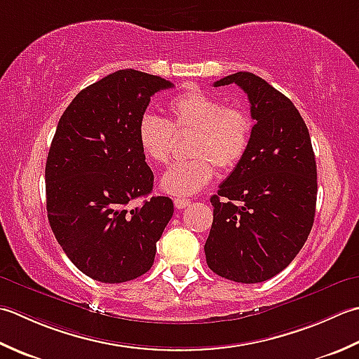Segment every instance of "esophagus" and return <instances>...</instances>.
<instances>
[{
	"mask_svg": "<svg viewBox=\"0 0 359 359\" xmlns=\"http://www.w3.org/2000/svg\"><path fill=\"white\" fill-rule=\"evenodd\" d=\"M173 204L177 209H186L187 206H190V201L186 198H175Z\"/></svg>",
	"mask_w": 359,
	"mask_h": 359,
	"instance_id": "1",
	"label": "esophagus"
}]
</instances>
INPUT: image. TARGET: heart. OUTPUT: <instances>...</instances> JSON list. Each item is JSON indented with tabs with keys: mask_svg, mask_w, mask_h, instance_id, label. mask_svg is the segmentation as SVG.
I'll return each instance as SVG.
<instances>
[{
	"mask_svg": "<svg viewBox=\"0 0 359 359\" xmlns=\"http://www.w3.org/2000/svg\"><path fill=\"white\" fill-rule=\"evenodd\" d=\"M170 122L144 114L137 123V145L153 164L169 163L175 133H194L187 161L173 164L159 184L164 192L189 196L200 192L215 177L236 169L250 147L252 121L243 108L226 107L222 99L201 90H187L169 102Z\"/></svg>",
	"mask_w": 359,
	"mask_h": 359,
	"instance_id": "heart-1",
	"label": "heart"
}]
</instances>
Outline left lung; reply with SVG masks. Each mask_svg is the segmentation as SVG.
I'll use <instances>...</instances> for the list:
<instances>
[{"instance_id": "left-lung-1", "label": "left lung", "mask_w": 359, "mask_h": 359, "mask_svg": "<svg viewBox=\"0 0 359 359\" xmlns=\"http://www.w3.org/2000/svg\"><path fill=\"white\" fill-rule=\"evenodd\" d=\"M236 83L248 94L252 136L243 159L210 198L214 222L204 245L208 266L238 283H259L287 268L309 238L318 172L309 128L292 102L252 72Z\"/></svg>"}]
</instances>
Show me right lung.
Listing matches in <instances>:
<instances>
[{"mask_svg":"<svg viewBox=\"0 0 359 359\" xmlns=\"http://www.w3.org/2000/svg\"><path fill=\"white\" fill-rule=\"evenodd\" d=\"M169 80L121 69L80 91L65 109L46 161V210L68 259L94 280L122 283L149 271L173 215L169 196H147L153 172L137 123Z\"/></svg>","mask_w":359,"mask_h":359,"instance_id":"add662e5","label":"right lung"}]
</instances>
